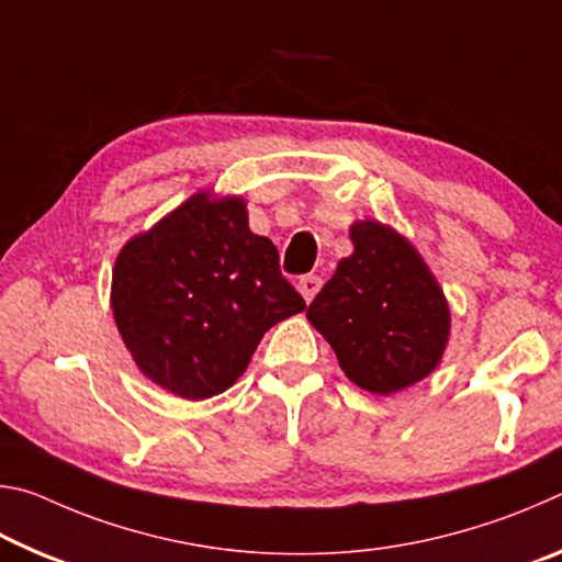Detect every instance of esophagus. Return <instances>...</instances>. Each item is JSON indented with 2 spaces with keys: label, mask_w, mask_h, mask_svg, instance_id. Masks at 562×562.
Returning <instances> with one entry per match:
<instances>
[{
  "label": "esophagus",
  "mask_w": 562,
  "mask_h": 562,
  "mask_svg": "<svg viewBox=\"0 0 562 562\" xmlns=\"http://www.w3.org/2000/svg\"><path fill=\"white\" fill-rule=\"evenodd\" d=\"M319 288H322V280L317 278V274H307V278H302L297 282V290H300V294L304 297V302L315 300V294L319 292Z\"/></svg>",
  "instance_id": "obj_1"
}]
</instances>
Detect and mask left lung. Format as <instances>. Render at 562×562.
Wrapping results in <instances>:
<instances>
[{"mask_svg":"<svg viewBox=\"0 0 562 562\" xmlns=\"http://www.w3.org/2000/svg\"><path fill=\"white\" fill-rule=\"evenodd\" d=\"M355 252L307 307L349 382L386 396L422 382L443 357L451 312L416 247L394 227L359 221Z\"/></svg>","mask_w":562,"mask_h":562,"instance_id":"left-lung-1","label":"left lung"}]
</instances>
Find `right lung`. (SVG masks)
<instances>
[{"mask_svg":"<svg viewBox=\"0 0 562 562\" xmlns=\"http://www.w3.org/2000/svg\"><path fill=\"white\" fill-rule=\"evenodd\" d=\"M304 307L235 195H190L123 245L113 268L123 345L150 382L190 402L231 389L265 331Z\"/></svg>","mask_w":562,"mask_h":562,"instance_id":"obj_1","label":"right lung"}]
</instances>
